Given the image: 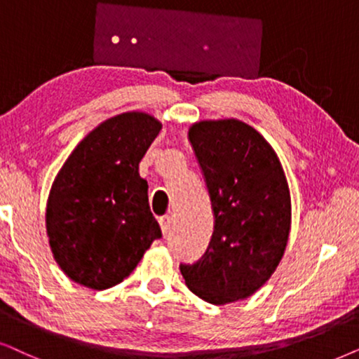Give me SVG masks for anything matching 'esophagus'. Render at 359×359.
Here are the masks:
<instances>
[{
    "instance_id": "esophagus-1",
    "label": "esophagus",
    "mask_w": 359,
    "mask_h": 359,
    "mask_svg": "<svg viewBox=\"0 0 359 359\" xmlns=\"http://www.w3.org/2000/svg\"><path fill=\"white\" fill-rule=\"evenodd\" d=\"M172 222H174V218L170 217V215H165V217H162L159 219L161 223V228H162V235L167 236L170 233V228H172Z\"/></svg>"
}]
</instances>
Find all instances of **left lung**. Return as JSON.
<instances>
[{"label": "left lung", "instance_id": "8db88e82", "mask_svg": "<svg viewBox=\"0 0 359 359\" xmlns=\"http://www.w3.org/2000/svg\"><path fill=\"white\" fill-rule=\"evenodd\" d=\"M189 141L215 217L205 255L180 264L185 284L205 302L250 297L283 259L290 231V194L279 157L238 119L195 123Z\"/></svg>", "mask_w": 359, "mask_h": 359}]
</instances>
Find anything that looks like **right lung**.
I'll return each instance as SVG.
<instances>
[{"label": "right lung", "mask_w": 359, "mask_h": 359, "mask_svg": "<svg viewBox=\"0 0 359 359\" xmlns=\"http://www.w3.org/2000/svg\"><path fill=\"white\" fill-rule=\"evenodd\" d=\"M162 124L140 111L109 118L85 136L52 184L46 210L49 245L60 269L103 290L135 271L162 236L140 162Z\"/></svg>", "instance_id": "add662e5"}]
</instances>
